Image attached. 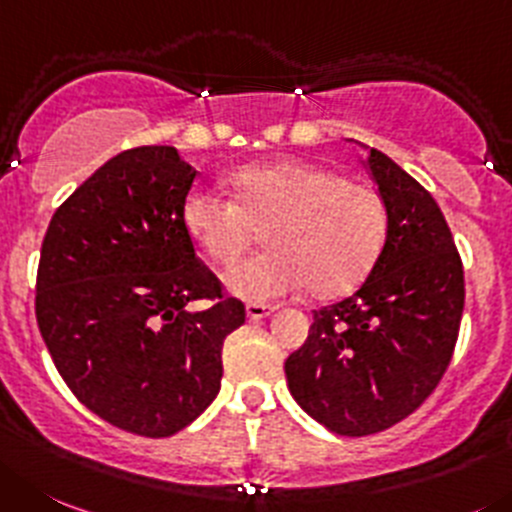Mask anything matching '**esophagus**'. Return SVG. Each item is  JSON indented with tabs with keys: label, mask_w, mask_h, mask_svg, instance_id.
Instances as JSON below:
<instances>
[{
	"label": "esophagus",
	"mask_w": 512,
	"mask_h": 512,
	"mask_svg": "<svg viewBox=\"0 0 512 512\" xmlns=\"http://www.w3.org/2000/svg\"><path fill=\"white\" fill-rule=\"evenodd\" d=\"M275 313V308L272 305H265V303H250L247 305V318L250 321H262V318H267V315Z\"/></svg>",
	"instance_id": "1"
}]
</instances>
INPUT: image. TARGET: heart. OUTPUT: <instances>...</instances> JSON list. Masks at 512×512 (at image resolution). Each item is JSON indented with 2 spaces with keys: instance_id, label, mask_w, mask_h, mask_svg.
<instances>
[{
  "instance_id": "heart-1",
  "label": "heart",
  "mask_w": 512,
  "mask_h": 512,
  "mask_svg": "<svg viewBox=\"0 0 512 512\" xmlns=\"http://www.w3.org/2000/svg\"><path fill=\"white\" fill-rule=\"evenodd\" d=\"M232 199L191 191L181 222L207 260L229 265L260 227L267 247L224 272L234 298L270 303L298 290L338 298L364 283L389 234V217L371 186L300 159L250 164L227 176Z\"/></svg>"
}]
</instances>
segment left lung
I'll use <instances>...</instances> for the list:
<instances>
[{
    "instance_id": "obj_1",
    "label": "left lung",
    "mask_w": 512,
    "mask_h": 512,
    "mask_svg": "<svg viewBox=\"0 0 512 512\" xmlns=\"http://www.w3.org/2000/svg\"><path fill=\"white\" fill-rule=\"evenodd\" d=\"M366 166L389 217L384 252L351 298L313 310L308 341L285 361L300 409L343 437L394 427L432 394L465 308L462 260L432 194L376 148Z\"/></svg>"
}]
</instances>
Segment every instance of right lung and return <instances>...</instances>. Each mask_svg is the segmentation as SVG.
<instances>
[{
  "mask_svg": "<svg viewBox=\"0 0 512 512\" xmlns=\"http://www.w3.org/2000/svg\"><path fill=\"white\" fill-rule=\"evenodd\" d=\"M194 176L176 148H128L65 199L40 252L35 313L57 371L90 412L143 437L212 404L224 338L245 323L181 222ZM194 299L215 303L189 311Z\"/></svg>",
  "mask_w": 512,
  "mask_h": 512,
  "instance_id": "right-lung-1",
  "label": "right lung"
}]
</instances>
